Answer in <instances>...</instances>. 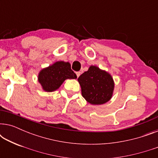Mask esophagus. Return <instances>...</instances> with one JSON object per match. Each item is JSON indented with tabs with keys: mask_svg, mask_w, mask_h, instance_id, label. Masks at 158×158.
<instances>
[{
	"mask_svg": "<svg viewBox=\"0 0 158 158\" xmlns=\"http://www.w3.org/2000/svg\"><path fill=\"white\" fill-rule=\"evenodd\" d=\"M76 75H77V77H78L80 75H81V72H77L76 73Z\"/></svg>",
	"mask_w": 158,
	"mask_h": 158,
	"instance_id": "1",
	"label": "esophagus"
}]
</instances>
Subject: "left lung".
<instances>
[{
	"label": "left lung",
	"instance_id": "1",
	"mask_svg": "<svg viewBox=\"0 0 158 158\" xmlns=\"http://www.w3.org/2000/svg\"><path fill=\"white\" fill-rule=\"evenodd\" d=\"M82 96L92 105L104 104L111 100L114 90V81L110 73L96 65L78 77Z\"/></svg>",
	"mask_w": 158,
	"mask_h": 158
}]
</instances>
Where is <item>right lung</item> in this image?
Returning <instances> with one entry per match:
<instances>
[{"label": "right lung", "instance_id": "obj_1", "mask_svg": "<svg viewBox=\"0 0 158 158\" xmlns=\"http://www.w3.org/2000/svg\"><path fill=\"white\" fill-rule=\"evenodd\" d=\"M77 75L71 70L70 62L57 61L42 69L38 74V81L43 90L55 91L67 79H76Z\"/></svg>", "mask_w": 158, "mask_h": 158}]
</instances>
